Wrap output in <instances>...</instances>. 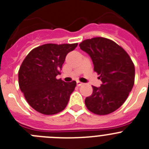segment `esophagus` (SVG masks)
<instances>
[{
    "label": "esophagus",
    "mask_w": 149,
    "mask_h": 149,
    "mask_svg": "<svg viewBox=\"0 0 149 149\" xmlns=\"http://www.w3.org/2000/svg\"><path fill=\"white\" fill-rule=\"evenodd\" d=\"M82 84H83V83H82V82H81V81H77V86H81V85H82Z\"/></svg>",
    "instance_id": "esophagus-1"
}]
</instances>
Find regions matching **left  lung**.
<instances>
[{
  "mask_svg": "<svg viewBox=\"0 0 149 149\" xmlns=\"http://www.w3.org/2000/svg\"><path fill=\"white\" fill-rule=\"evenodd\" d=\"M79 46L90 56L102 82L100 87L93 86V93L86 97L85 104L97 115L111 113L123 104L134 86V63L121 46L107 38L86 39Z\"/></svg>",
  "mask_w": 149,
  "mask_h": 149,
  "instance_id": "8db88e82",
  "label": "left lung"
}]
</instances>
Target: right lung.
I'll use <instances>...</instances> for the list:
<instances>
[{"instance_id": "right-lung-1", "label": "right lung", "mask_w": 149, "mask_h": 149, "mask_svg": "<svg viewBox=\"0 0 149 149\" xmlns=\"http://www.w3.org/2000/svg\"><path fill=\"white\" fill-rule=\"evenodd\" d=\"M77 46L49 43L33 48L23 60L18 71V84L31 107L44 115L63 111L76 86V81L56 79L65 56Z\"/></svg>"}]
</instances>
